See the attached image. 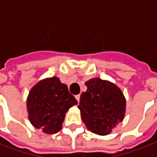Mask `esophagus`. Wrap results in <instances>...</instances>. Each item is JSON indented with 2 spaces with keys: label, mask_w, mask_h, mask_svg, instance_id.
<instances>
[{
  "label": "esophagus",
  "mask_w": 157,
  "mask_h": 157,
  "mask_svg": "<svg viewBox=\"0 0 157 157\" xmlns=\"http://www.w3.org/2000/svg\"><path fill=\"white\" fill-rule=\"evenodd\" d=\"M80 97H81V95H80V94H77V95H76L75 96V98H76V100H77V102H80Z\"/></svg>",
  "instance_id": "34e87169"
}]
</instances>
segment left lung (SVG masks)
<instances>
[{"instance_id":"obj_1","label":"left lung","mask_w":157,"mask_h":157,"mask_svg":"<svg viewBox=\"0 0 157 157\" xmlns=\"http://www.w3.org/2000/svg\"><path fill=\"white\" fill-rule=\"evenodd\" d=\"M85 84L87 90L81 94L78 105L81 119L94 134H109L124 119V94L115 84L100 78H92Z\"/></svg>"}]
</instances>
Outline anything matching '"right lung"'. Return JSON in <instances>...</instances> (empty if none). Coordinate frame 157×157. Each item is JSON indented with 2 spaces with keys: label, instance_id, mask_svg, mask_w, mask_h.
Here are the masks:
<instances>
[{
  "label": "right lung",
  "instance_id": "right-lung-1",
  "mask_svg": "<svg viewBox=\"0 0 157 157\" xmlns=\"http://www.w3.org/2000/svg\"><path fill=\"white\" fill-rule=\"evenodd\" d=\"M77 104L65 84L59 77L45 78L31 89L27 99L28 119L36 129L47 134L61 129L66 112Z\"/></svg>",
  "mask_w": 157,
  "mask_h": 157
}]
</instances>
